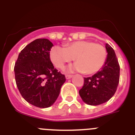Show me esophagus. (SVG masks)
<instances>
[{
	"label": "esophagus",
	"mask_w": 135,
	"mask_h": 135,
	"mask_svg": "<svg viewBox=\"0 0 135 135\" xmlns=\"http://www.w3.org/2000/svg\"><path fill=\"white\" fill-rule=\"evenodd\" d=\"M72 75H66V76H65V78H66V79H70V78H72Z\"/></svg>",
	"instance_id": "34e87169"
}]
</instances>
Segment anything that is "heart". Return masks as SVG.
Masks as SVG:
<instances>
[{
	"mask_svg": "<svg viewBox=\"0 0 135 135\" xmlns=\"http://www.w3.org/2000/svg\"><path fill=\"white\" fill-rule=\"evenodd\" d=\"M50 58L57 68H63L66 63L75 58L76 64L69 71H82L85 74H93L99 71L107 58L105 48L101 44L90 40L74 42L65 48L55 46L51 51Z\"/></svg>",
	"mask_w": 135,
	"mask_h": 135,
	"instance_id": "heart-1",
	"label": "heart"
}]
</instances>
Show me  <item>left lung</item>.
<instances>
[{
	"label": "left lung",
	"instance_id": "obj_1",
	"mask_svg": "<svg viewBox=\"0 0 135 135\" xmlns=\"http://www.w3.org/2000/svg\"><path fill=\"white\" fill-rule=\"evenodd\" d=\"M108 52L102 68L91 77L84 78V86L79 90L82 101L90 105H98L109 101L117 90L120 79V65L115 51L108 44Z\"/></svg>",
	"mask_w": 135,
	"mask_h": 135
}]
</instances>
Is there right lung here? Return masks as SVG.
Masks as SVG:
<instances>
[{"mask_svg": "<svg viewBox=\"0 0 135 135\" xmlns=\"http://www.w3.org/2000/svg\"><path fill=\"white\" fill-rule=\"evenodd\" d=\"M53 43L46 38L34 40L19 54L15 64V82L21 96L30 104L46 108L55 102L65 82L50 59Z\"/></svg>", "mask_w": 135, "mask_h": 135, "instance_id": "right-lung-1", "label": "right lung"}]
</instances>
